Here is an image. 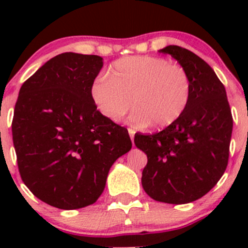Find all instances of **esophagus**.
I'll return each mask as SVG.
<instances>
[{
	"mask_svg": "<svg viewBox=\"0 0 248 248\" xmlns=\"http://www.w3.org/2000/svg\"><path fill=\"white\" fill-rule=\"evenodd\" d=\"M128 133H129V137H131L132 141H133V139H134V133H136V132H134V129L128 128Z\"/></svg>",
	"mask_w": 248,
	"mask_h": 248,
	"instance_id": "obj_1",
	"label": "esophagus"
}]
</instances>
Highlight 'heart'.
Returning a JSON list of instances; mask_svg holds the SVG:
<instances>
[{"mask_svg":"<svg viewBox=\"0 0 248 248\" xmlns=\"http://www.w3.org/2000/svg\"><path fill=\"white\" fill-rule=\"evenodd\" d=\"M191 78L186 69L156 56H127L111 64L108 76L91 85V98L102 115L116 121L133 102L129 122L164 128L180 119L189 103Z\"/></svg>","mask_w":248,"mask_h":248,"instance_id":"b5f03b06","label":"heart"}]
</instances>
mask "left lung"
Masks as SVG:
<instances>
[{
    "instance_id": "obj_1",
    "label": "left lung",
    "mask_w": 248,
    "mask_h": 248,
    "mask_svg": "<svg viewBox=\"0 0 248 248\" xmlns=\"http://www.w3.org/2000/svg\"><path fill=\"white\" fill-rule=\"evenodd\" d=\"M159 52L171 55L186 69L192 93L177 121L158 133L134 136L136 146L147 156L141 185L155 201L187 204L214 188L226 171L232 110L223 84L204 60L177 46Z\"/></svg>"
}]
</instances>
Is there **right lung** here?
<instances>
[{
    "mask_svg": "<svg viewBox=\"0 0 248 248\" xmlns=\"http://www.w3.org/2000/svg\"><path fill=\"white\" fill-rule=\"evenodd\" d=\"M102 67L101 56L63 52L20 89L12 122L20 176L37 198L59 209L93 204L110 167L132 147L127 128L91 98Z\"/></svg>",
    "mask_w": 248,
    "mask_h": 248,
    "instance_id": "1",
    "label": "right lung"
}]
</instances>
